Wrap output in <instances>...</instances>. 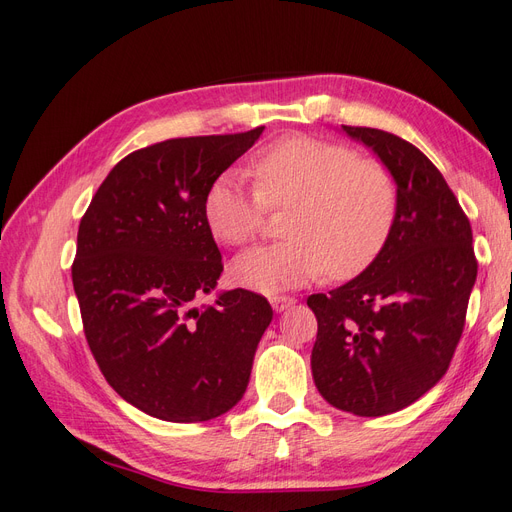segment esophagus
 Wrapping results in <instances>:
<instances>
[{
	"label": "esophagus",
	"mask_w": 512,
	"mask_h": 512,
	"mask_svg": "<svg viewBox=\"0 0 512 512\" xmlns=\"http://www.w3.org/2000/svg\"><path fill=\"white\" fill-rule=\"evenodd\" d=\"M292 303H294L292 297H271V307L275 312H284V309H288Z\"/></svg>",
	"instance_id": "1"
}]
</instances>
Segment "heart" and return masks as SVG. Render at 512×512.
<instances>
[{"label": "heart", "instance_id": "obj_1", "mask_svg": "<svg viewBox=\"0 0 512 512\" xmlns=\"http://www.w3.org/2000/svg\"><path fill=\"white\" fill-rule=\"evenodd\" d=\"M252 190L237 170H224L205 194V222L220 243L256 239L267 207L292 209L290 241L256 247L232 265V280L275 294L316 282L329 271L348 280L374 262L389 241L399 207L391 170L361 160L348 145L288 136L262 151Z\"/></svg>", "mask_w": 512, "mask_h": 512}]
</instances>
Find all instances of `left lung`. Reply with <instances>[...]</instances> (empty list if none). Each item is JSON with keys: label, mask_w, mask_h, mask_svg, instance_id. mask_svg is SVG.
<instances>
[{"label": "left lung", "mask_w": 512, "mask_h": 512, "mask_svg": "<svg viewBox=\"0 0 512 512\" xmlns=\"http://www.w3.org/2000/svg\"><path fill=\"white\" fill-rule=\"evenodd\" d=\"M397 183L389 241L371 265L307 305L318 320L312 376L337 410H404L446 374L476 282L472 228L440 170L391 132L342 126Z\"/></svg>", "instance_id": "1"}]
</instances>
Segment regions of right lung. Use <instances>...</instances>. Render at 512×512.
<instances>
[{
    "label": "right lung",
    "instance_id": "1",
    "mask_svg": "<svg viewBox=\"0 0 512 512\" xmlns=\"http://www.w3.org/2000/svg\"><path fill=\"white\" fill-rule=\"evenodd\" d=\"M262 130L138 149L81 220L72 284L89 350L117 395L160 421H211L237 406L273 318L269 301L243 288L194 305L224 269L205 194Z\"/></svg>",
    "mask_w": 512,
    "mask_h": 512
}]
</instances>
